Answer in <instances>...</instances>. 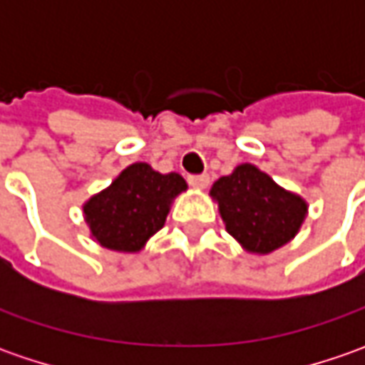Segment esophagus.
<instances>
[{
	"instance_id": "34e87169",
	"label": "esophagus",
	"mask_w": 365,
	"mask_h": 365,
	"mask_svg": "<svg viewBox=\"0 0 365 365\" xmlns=\"http://www.w3.org/2000/svg\"><path fill=\"white\" fill-rule=\"evenodd\" d=\"M189 185L192 189H205L207 185H209V176L207 175H195V176H189Z\"/></svg>"
}]
</instances>
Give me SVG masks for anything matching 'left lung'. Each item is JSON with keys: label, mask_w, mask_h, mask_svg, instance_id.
<instances>
[{"label": "left lung", "mask_w": 365, "mask_h": 365, "mask_svg": "<svg viewBox=\"0 0 365 365\" xmlns=\"http://www.w3.org/2000/svg\"><path fill=\"white\" fill-rule=\"evenodd\" d=\"M225 230L247 252L270 254L288 244L301 230L307 203L278 187L254 164H240L232 175L211 187Z\"/></svg>", "instance_id": "obj_1"}]
</instances>
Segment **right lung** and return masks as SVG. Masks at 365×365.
<instances>
[{
    "mask_svg": "<svg viewBox=\"0 0 365 365\" xmlns=\"http://www.w3.org/2000/svg\"><path fill=\"white\" fill-rule=\"evenodd\" d=\"M182 190H187V182L180 175H160L146 162H135L106 190L91 197L83 213L91 235L103 247L140 252L162 230L173 199Z\"/></svg>",
    "mask_w": 365,
    "mask_h": 365,
    "instance_id": "obj_1",
    "label": "right lung"
}]
</instances>
